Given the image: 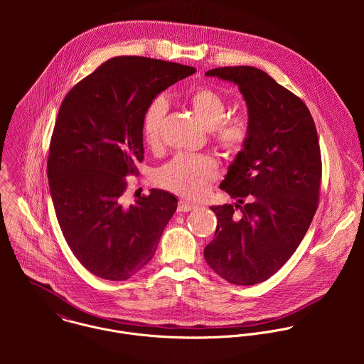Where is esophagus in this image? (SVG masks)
Instances as JSON below:
<instances>
[{"label":"esophagus","instance_id":"esophagus-1","mask_svg":"<svg viewBox=\"0 0 364 364\" xmlns=\"http://www.w3.org/2000/svg\"><path fill=\"white\" fill-rule=\"evenodd\" d=\"M196 208H198L196 205H192V203H188V202H183V200H181V202L178 203V211H179V213L192 211V210H195Z\"/></svg>","mask_w":364,"mask_h":364}]
</instances>
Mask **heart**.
I'll return each instance as SVG.
<instances>
[{
	"label": "heart",
	"instance_id": "1",
	"mask_svg": "<svg viewBox=\"0 0 364 364\" xmlns=\"http://www.w3.org/2000/svg\"><path fill=\"white\" fill-rule=\"evenodd\" d=\"M191 104L211 134L214 144L227 156H238L250 137L248 120L242 116H227V102L210 87L196 88ZM168 112L164 97H156L147 105L141 130L144 143L150 149L159 146L162 122ZM218 166L210 156L178 154L161 166L156 173V183L164 189L188 199H198L208 192L210 183L217 178Z\"/></svg>",
	"mask_w": 364,
	"mask_h": 364
}]
</instances>
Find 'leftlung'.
<instances>
[{"label": "left lung", "mask_w": 364, "mask_h": 364, "mask_svg": "<svg viewBox=\"0 0 364 364\" xmlns=\"http://www.w3.org/2000/svg\"><path fill=\"white\" fill-rule=\"evenodd\" d=\"M206 75L238 85L250 137L220 185L238 203L210 208L217 228L205 259L227 282L252 286L290 259L311 224L322 175L316 127L306 104L259 68L220 67Z\"/></svg>", "instance_id": "left-lung-1"}]
</instances>
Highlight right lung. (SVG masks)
Segmentation results:
<instances>
[{
    "instance_id": "obj_1",
    "label": "right lung",
    "mask_w": 364,
    "mask_h": 364,
    "mask_svg": "<svg viewBox=\"0 0 364 364\" xmlns=\"http://www.w3.org/2000/svg\"><path fill=\"white\" fill-rule=\"evenodd\" d=\"M196 73L178 63L119 55L75 84L53 130L48 178L74 257L105 280H127L156 254L173 195L151 189L124 205L126 176L144 159L143 113L159 92Z\"/></svg>"
}]
</instances>
